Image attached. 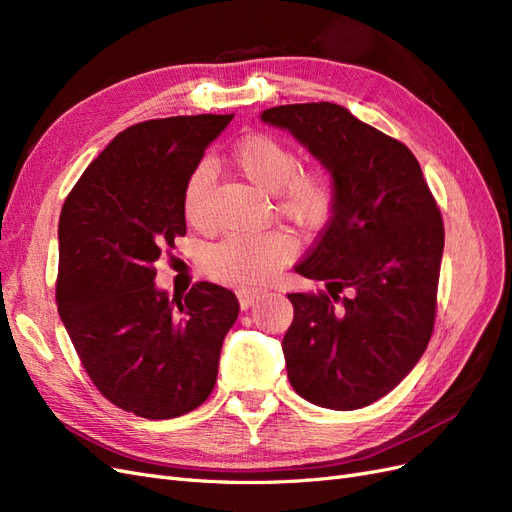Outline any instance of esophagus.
<instances>
[{
	"label": "esophagus",
	"mask_w": 512,
	"mask_h": 512,
	"mask_svg": "<svg viewBox=\"0 0 512 512\" xmlns=\"http://www.w3.org/2000/svg\"><path fill=\"white\" fill-rule=\"evenodd\" d=\"M260 294H262V290H250V288H241L239 292H237V297H239V305H241V309H247V307H252L258 299H260Z\"/></svg>",
	"instance_id": "34e87169"
}]
</instances>
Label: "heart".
<instances>
[{"label":"heart","instance_id":"obj_1","mask_svg":"<svg viewBox=\"0 0 512 512\" xmlns=\"http://www.w3.org/2000/svg\"><path fill=\"white\" fill-rule=\"evenodd\" d=\"M232 164L256 188L273 194L280 218L301 230H320L333 218L339 200L337 177L329 166H299L294 149L273 134H250L232 149ZM211 173L207 166L192 170L183 190V211L190 224L207 215ZM297 252L286 232L256 237H228L207 252L205 269L218 282L258 284L280 271Z\"/></svg>","mask_w":512,"mask_h":512}]
</instances>
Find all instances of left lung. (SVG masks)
I'll return each mask as SVG.
<instances>
[{
	"label": "left lung",
	"mask_w": 512,
	"mask_h": 512,
	"mask_svg": "<svg viewBox=\"0 0 512 512\" xmlns=\"http://www.w3.org/2000/svg\"><path fill=\"white\" fill-rule=\"evenodd\" d=\"M286 128L339 185L331 222L297 273L327 290L290 292L284 335L292 389L316 406L374 404L421 359L436 322L444 222L414 153L331 102L284 104Z\"/></svg>",
	"instance_id": "obj_1"
}]
</instances>
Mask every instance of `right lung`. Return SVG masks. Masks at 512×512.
I'll use <instances>...</instances> for the list:
<instances>
[{
	"label": "right lung",
	"instance_id": "obj_1",
	"mask_svg": "<svg viewBox=\"0 0 512 512\" xmlns=\"http://www.w3.org/2000/svg\"><path fill=\"white\" fill-rule=\"evenodd\" d=\"M235 115L134 123L87 166L59 215L55 299L96 389L136 416L175 418L211 395L239 316L232 290L196 282L168 299L156 260L185 235L183 190Z\"/></svg>",
	"mask_w": 512,
	"mask_h": 512
}]
</instances>
